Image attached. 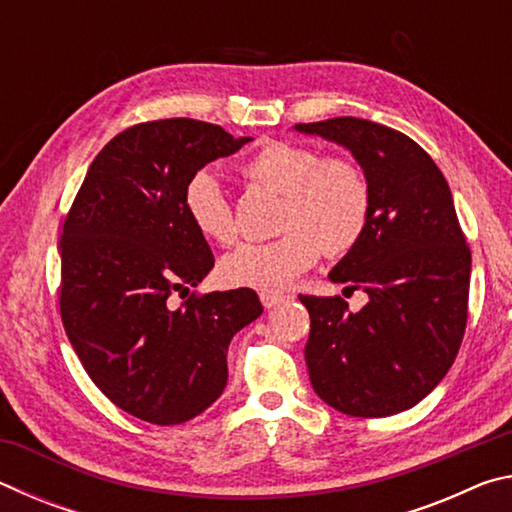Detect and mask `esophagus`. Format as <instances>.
<instances>
[{
  "mask_svg": "<svg viewBox=\"0 0 512 512\" xmlns=\"http://www.w3.org/2000/svg\"><path fill=\"white\" fill-rule=\"evenodd\" d=\"M259 300H262V305L266 309H271L275 305H280V302L287 300V296H282V293H268V291H262L259 293Z\"/></svg>",
  "mask_w": 512,
  "mask_h": 512,
  "instance_id": "obj_1",
  "label": "esophagus"
}]
</instances>
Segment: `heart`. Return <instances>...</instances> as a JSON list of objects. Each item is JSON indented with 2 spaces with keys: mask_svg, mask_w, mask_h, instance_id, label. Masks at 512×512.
<instances>
[{
  "mask_svg": "<svg viewBox=\"0 0 512 512\" xmlns=\"http://www.w3.org/2000/svg\"><path fill=\"white\" fill-rule=\"evenodd\" d=\"M241 173L248 183L282 194V235L241 244L225 255L216 268L225 287L282 291L318 262L320 250L329 257L348 255L366 235L372 189L352 158L277 140L250 155ZM183 203L198 235L219 246L235 241V214L214 171L201 169L187 180Z\"/></svg>",
  "mask_w": 512,
  "mask_h": 512,
  "instance_id": "heart-1",
  "label": "heart"
}]
</instances>
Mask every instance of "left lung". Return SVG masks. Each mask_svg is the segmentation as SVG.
Segmentation results:
<instances>
[{
  "mask_svg": "<svg viewBox=\"0 0 512 512\" xmlns=\"http://www.w3.org/2000/svg\"><path fill=\"white\" fill-rule=\"evenodd\" d=\"M296 131L350 149L372 189L366 235L329 273L368 305L352 314L341 296L300 293L311 386L354 418L411 409L452 368L467 325L472 255L452 192L429 153L388 126L334 117Z\"/></svg>",
  "mask_w": 512,
  "mask_h": 512,
  "instance_id": "obj_1",
  "label": "left lung"
}]
</instances>
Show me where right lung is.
Masks as SVG:
<instances>
[{"label": "right lung", "mask_w": 512, "mask_h": 512, "mask_svg": "<svg viewBox=\"0 0 512 512\" xmlns=\"http://www.w3.org/2000/svg\"><path fill=\"white\" fill-rule=\"evenodd\" d=\"M250 137L173 117L103 146L60 232V318L99 391L121 411L180 424L216 402L230 339L262 314L253 289L196 293L214 255L183 203L187 180Z\"/></svg>", "instance_id": "add662e5"}]
</instances>
